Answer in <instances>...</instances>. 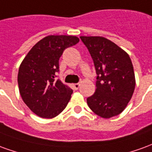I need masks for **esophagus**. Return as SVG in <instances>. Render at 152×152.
Returning a JSON list of instances; mask_svg holds the SVG:
<instances>
[{
	"label": "esophagus",
	"instance_id": "34e87169",
	"mask_svg": "<svg viewBox=\"0 0 152 152\" xmlns=\"http://www.w3.org/2000/svg\"><path fill=\"white\" fill-rule=\"evenodd\" d=\"M79 86H80L79 83H74V84H73V88H74V90H78L79 88Z\"/></svg>",
	"mask_w": 152,
	"mask_h": 152
}]
</instances>
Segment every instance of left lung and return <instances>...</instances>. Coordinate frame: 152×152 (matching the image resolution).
Segmentation results:
<instances>
[{
  "instance_id": "left-lung-1",
  "label": "left lung",
  "mask_w": 152,
  "mask_h": 152,
  "mask_svg": "<svg viewBox=\"0 0 152 152\" xmlns=\"http://www.w3.org/2000/svg\"><path fill=\"white\" fill-rule=\"evenodd\" d=\"M97 74L95 93L87 102L96 115L109 119L126 108L135 89V74L129 54L103 37L81 36Z\"/></svg>"
}]
</instances>
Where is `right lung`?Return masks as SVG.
<instances>
[{
	"label": "right lung",
	"mask_w": 152,
	"mask_h": 152,
	"mask_svg": "<svg viewBox=\"0 0 152 152\" xmlns=\"http://www.w3.org/2000/svg\"><path fill=\"white\" fill-rule=\"evenodd\" d=\"M78 42L76 36L45 37L23 60L18 74L19 93L27 106L39 117L52 119L69 102L73 90L56 77L63 51Z\"/></svg>",
	"instance_id": "right-lung-1"
}]
</instances>
